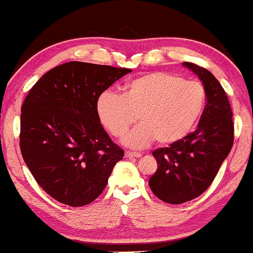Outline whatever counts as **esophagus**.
<instances>
[{"instance_id":"obj_1","label":"esophagus","mask_w":253,"mask_h":253,"mask_svg":"<svg viewBox=\"0 0 253 253\" xmlns=\"http://www.w3.org/2000/svg\"><path fill=\"white\" fill-rule=\"evenodd\" d=\"M140 156L141 155L136 152H130V151H126V158H139Z\"/></svg>"}]
</instances>
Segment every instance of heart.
Segmentation results:
<instances>
[{
    "label": "heart",
    "mask_w": 253,
    "mask_h": 253,
    "mask_svg": "<svg viewBox=\"0 0 253 253\" xmlns=\"http://www.w3.org/2000/svg\"><path fill=\"white\" fill-rule=\"evenodd\" d=\"M205 105L206 91L200 83L156 72L129 80L122 96L112 91L101 93L96 112L116 137L123 136L137 116L140 124L124 136L123 144L141 148L156 139L162 145L180 141L197 123Z\"/></svg>",
    "instance_id": "1"
}]
</instances>
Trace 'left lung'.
Segmentation results:
<instances>
[{
    "label": "left lung",
    "mask_w": 253,
    "mask_h": 253,
    "mask_svg": "<svg viewBox=\"0 0 253 253\" xmlns=\"http://www.w3.org/2000/svg\"><path fill=\"white\" fill-rule=\"evenodd\" d=\"M206 91V107L197 129L169 147L152 152L157 170L148 185L162 201L180 205L205 192L214 180L234 142L233 112L225 91L210 70L184 62Z\"/></svg>",
    "instance_id": "8db88e82"
}]
</instances>
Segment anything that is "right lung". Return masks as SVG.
Listing matches in <instances>:
<instances>
[{
    "label": "right lung",
    "mask_w": 253,
    "mask_h": 253,
    "mask_svg": "<svg viewBox=\"0 0 253 253\" xmlns=\"http://www.w3.org/2000/svg\"><path fill=\"white\" fill-rule=\"evenodd\" d=\"M131 70L68 62L31 87L20 114V151L38 184L54 200L82 207L97 199L124 151L96 112L101 93Z\"/></svg>",
    "instance_id": "add662e5"
}]
</instances>
